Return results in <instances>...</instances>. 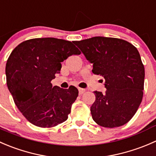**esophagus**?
Wrapping results in <instances>:
<instances>
[{
  "label": "esophagus",
  "instance_id": "1",
  "mask_svg": "<svg viewBox=\"0 0 156 156\" xmlns=\"http://www.w3.org/2000/svg\"><path fill=\"white\" fill-rule=\"evenodd\" d=\"M79 94H80V95H82V94H83L85 92V89H82V88H79Z\"/></svg>",
  "mask_w": 156,
  "mask_h": 156
}]
</instances>
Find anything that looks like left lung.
I'll return each instance as SVG.
<instances>
[{
	"instance_id": "1",
	"label": "left lung",
	"mask_w": 156,
	"mask_h": 156,
	"mask_svg": "<svg viewBox=\"0 0 156 156\" xmlns=\"http://www.w3.org/2000/svg\"><path fill=\"white\" fill-rule=\"evenodd\" d=\"M73 43L93 64L92 73L105 79V93L94 92L92 119L108 128L127 124L143 95L145 69L138 50L125 40L109 37H92Z\"/></svg>"
}]
</instances>
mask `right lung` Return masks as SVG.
I'll return each instance as SVG.
<instances>
[{"mask_svg":"<svg viewBox=\"0 0 156 156\" xmlns=\"http://www.w3.org/2000/svg\"><path fill=\"white\" fill-rule=\"evenodd\" d=\"M71 41L55 38H32L20 43L10 54L6 64L9 91L24 117L34 125L51 127L68 118L78 89L52 86L61 62L80 55Z\"/></svg>","mask_w":156,"mask_h":156,"instance_id":"right-lung-1","label":"right lung"}]
</instances>
